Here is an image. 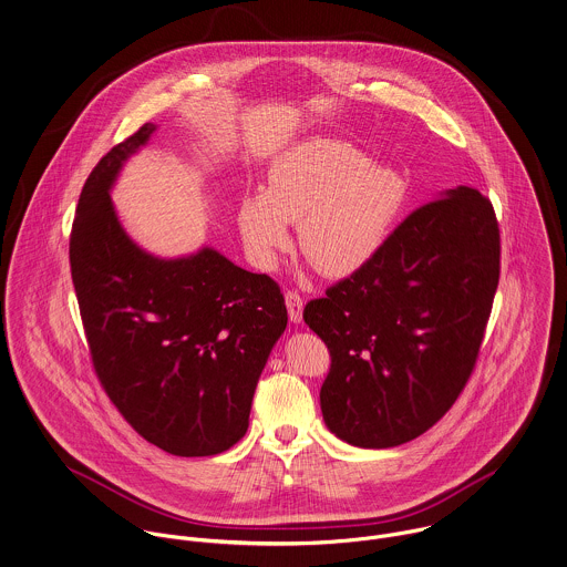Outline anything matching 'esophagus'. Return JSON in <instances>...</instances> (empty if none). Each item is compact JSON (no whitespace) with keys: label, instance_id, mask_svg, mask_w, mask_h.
I'll list each match as a JSON object with an SVG mask.
<instances>
[{"label":"esophagus","instance_id":"esophagus-1","mask_svg":"<svg viewBox=\"0 0 567 567\" xmlns=\"http://www.w3.org/2000/svg\"><path fill=\"white\" fill-rule=\"evenodd\" d=\"M285 302H287L289 319H291L293 323H300V321H302V311H305V300L300 298V293L287 291V293H285Z\"/></svg>","mask_w":567,"mask_h":567}]
</instances>
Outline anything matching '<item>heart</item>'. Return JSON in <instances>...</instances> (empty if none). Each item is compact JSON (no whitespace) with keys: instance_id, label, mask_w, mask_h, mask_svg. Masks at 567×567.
<instances>
[{"instance_id":"heart-1","label":"heart","mask_w":567,"mask_h":567,"mask_svg":"<svg viewBox=\"0 0 567 567\" xmlns=\"http://www.w3.org/2000/svg\"><path fill=\"white\" fill-rule=\"evenodd\" d=\"M406 202L404 176L372 163L341 138H309L269 167L265 193L239 202L237 224L260 267H274L291 248L298 224L300 248L326 276L363 269L389 241Z\"/></svg>"}]
</instances>
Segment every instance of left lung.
<instances>
[{
    "label": "left lung",
    "mask_w": 567,
    "mask_h": 567,
    "mask_svg": "<svg viewBox=\"0 0 567 567\" xmlns=\"http://www.w3.org/2000/svg\"><path fill=\"white\" fill-rule=\"evenodd\" d=\"M501 278L492 202L441 190L384 248L311 300L305 321L332 363L319 402L330 433L393 447L437 424L474 370Z\"/></svg>",
    "instance_id": "obj_1"
}]
</instances>
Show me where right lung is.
<instances>
[{"mask_svg":"<svg viewBox=\"0 0 567 567\" xmlns=\"http://www.w3.org/2000/svg\"><path fill=\"white\" fill-rule=\"evenodd\" d=\"M154 132L138 127L86 178L71 278L95 372L130 426L169 454L210 456L246 435L287 307L269 276L215 248L163 258L127 235L111 190Z\"/></svg>","mask_w":567,"mask_h":567,"instance_id":"1","label":"right lung"}]
</instances>
